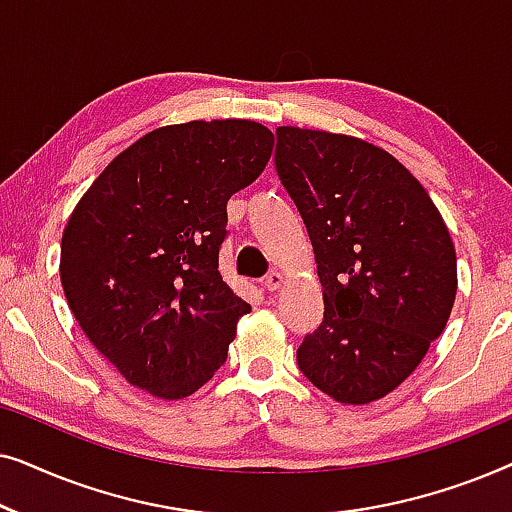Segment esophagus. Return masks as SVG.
I'll list each match as a JSON object with an SVG mask.
<instances>
[{
  "mask_svg": "<svg viewBox=\"0 0 512 512\" xmlns=\"http://www.w3.org/2000/svg\"><path fill=\"white\" fill-rule=\"evenodd\" d=\"M282 282H284L282 272H277V270H270V272H268V275H265V279H263L265 289H268L270 293H272V291H277V289H279V286H282Z\"/></svg>",
  "mask_w": 512,
  "mask_h": 512,
  "instance_id": "34e87169",
  "label": "esophagus"
}]
</instances>
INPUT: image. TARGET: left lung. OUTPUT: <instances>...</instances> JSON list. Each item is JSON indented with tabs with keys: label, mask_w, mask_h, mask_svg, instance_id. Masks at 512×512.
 Here are the masks:
<instances>
[{
	"label": "left lung",
	"mask_w": 512,
	"mask_h": 512,
	"mask_svg": "<svg viewBox=\"0 0 512 512\" xmlns=\"http://www.w3.org/2000/svg\"><path fill=\"white\" fill-rule=\"evenodd\" d=\"M275 167L324 289V319L298 347V368L335 401H377L450 319L457 254L443 216L391 153L363 139L277 128Z\"/></svg>",
	"instance_id": "left-lung-1"
}]
</instances>
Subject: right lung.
Here are the masks:
<instances>
[{
  "label": "right lung",
  "instance_id": "right-lung-1",
  "mask_svg": "<svg viewBox=\"0 0 512 512\" xmlns=\"http://www.w3.org/2000/svg\"><path fill=\"white\" fill-rule=\"evenodd\" d=\"M272 146L254 121L165 125L111 160L69 216V310L132 387L177 401L226 361L251 312L219 272L226 205L265 170Z\"/></svg>",
  "mask_w": 512,
  "mask_h": 512
}]
</instances>
